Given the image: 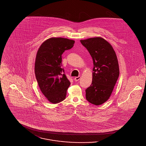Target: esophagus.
Instances as JSON below:
<instances>
[{
    "mask_svg": "<svg viewBox=\"0 0 146 146\" xmlns=\"http://www.w3.org/2000/svg\"><path fill=\"white\" fill-rule=\"evenodd\" d=\"M80 79V76H76L74 78V80L75 81H78Z\"/></svg>",
    "mask_w": 146,
    "mask_h": 146,
    "instance_id": "obj_1",
    "label": "esophagus"
}]
</instances>
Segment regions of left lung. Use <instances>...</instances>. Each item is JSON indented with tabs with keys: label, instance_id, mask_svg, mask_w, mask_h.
<instances>
[{
	"label": "left lung",
	"instance_id": "obj_1",
	"mask_svg": "<svg viewBox=\"0 0 146 146\" xmlns=\"http://www.w3.org/2000/svg\"><path fill=\"white\" fill-rule=\"evenodd\" d=\"M92 58V81L86 89V98L92 104L101 105L111 95L119 76L116 54L110 42L101 37L80 40Z\"/></svg>",
	"mask_w": 146,
	"mask_h": 146
}]
</instances>
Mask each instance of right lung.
I'll return each instance as SVG.
<instances>
[{
    "mask_svg": "<svg viewBox=\"0 0 146 146\" xmlns=\"http://www.w3.org/2000/svg\"><path fill=\"white\" fill-rule=\"evenodd\" d=\"M74 40L50 38L43 42L37 51L35 61V77L44 96L52 104L66 98L70 81L62 68V55L71 49Z\"/></svg>",
    "mask_w": 146,
    "mask_h": 146,
    "instance_id": "obj_1",
    "label": "right lung"
}]
</instances>
